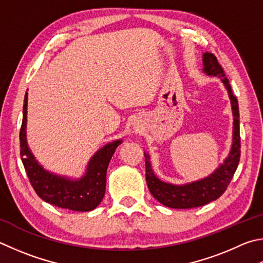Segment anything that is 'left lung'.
<instances>
[{"instance_id":"1","label":"left lung","mask_w":263,"mask_h":263,"mask_svg":"<svg viewBox=\"0 0 263 263\" xmlns=\"http://www.w3.org/2000/svg\"><path fill=\"white\" fill-rule=\"evenodd\" d=\"M203 72L213 77H218L226 86L230 98L233 114V135L230 153L223 163L208 177L192 181L184 185H174L162 181L156 177L152 170L151 157L145 152L146 181L157 201L166 207L175 209H189L201 207L214 200L218 199L226 192L228 185L235 175L240 159V135H239V107L237 98L233 95L231 86L226 77V73L219 65L216 56L212 52H204L202 57Z\"/></svg>"}]
</instances>
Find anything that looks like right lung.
Returning a JSON list of instances; mask_svg holds the SVG:
<instances>
[{
  "mask_svg": "<svg viewBox=\"0 0 263 263\" xmlns=\"http://www.w3.org/2000/svg\"><path fill=\"white\" fill-rule=\"evenodd\" d=\"M27 93L23 106V122L19 133L21 156L27 177L36 194L56 207L74 212H89L102 201L106 192L107 169L111 157L122 140H115L103 146L92 156L82 178L70 179L45 170L32 154L26 141Z\"/></svg>",
  "mask_w": 263,
  "mask_h": 263,
  "instance_id": "right-lung-1",
  "label": "right lung"
}]
</instances>
